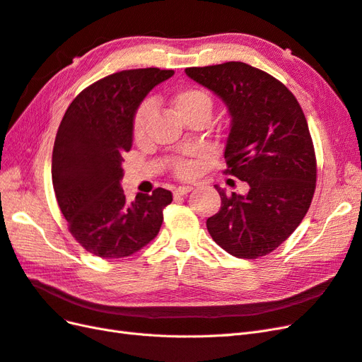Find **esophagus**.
Segmentation results:
<instances>
[{
    "label": "esophagus",
    "mask_w": 362,
    "mask_h": 362,
    "mask_svg": "<svg viewBox=\"0 0 362 362\" xmlns=\"http://www.w3.org/2000/svg\"><path fill=\"white\" fill-rule=\"evenodd\" d=\"M192 190H193L192 185H180V187H177V189L173 190V194L175 196H184V194L190 193Z\"/></svg>",
    "instance_id": "esophagus-1"
}]
</instances>
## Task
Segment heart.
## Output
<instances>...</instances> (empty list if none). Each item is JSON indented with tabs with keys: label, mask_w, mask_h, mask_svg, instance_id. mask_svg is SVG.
<instances>
[{
	"label": "heart",
	"mask_w": 362,
	"mask_h": 362,
	"mask_svg": "<svg viewBox=\"0 0 362 362\" xmlns=\"http://www.w3.org/2000/svg\"><path fill=\"white\" fill-rule=\"evenodd\" d=\"M172 108L175 110L185 124L192 119H205L206 122L210 120L213 113V98L204 89L199 87H182V89L175 90L169 100ZM151 116V105L144 104L139 107V110L133 119V134L134 137H140L146 128L148 119ZM196 170L194 164L190 161H180L175 166V172L178 177H190Z\"/></svg>",
	"instance_id": "1"
}]
</instances>
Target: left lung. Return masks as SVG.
Returning <instances> with one entry per match:
<instances>
[{"label": "left lung", "mask_w": 362, "mask_h": 362, "mask_svg": "<svg viewBox=\"0 0 362 362\" xmlns=\"http://www.w3.org/2000/svg\"><path fill=\"white\" fill-rule=\"evenodd\" d=\"M228 107L225 173L249 184L247 194H226L206 218L214 242L237 258L275 250L294 233L311 205L317 163L305 115L294 95L267 72L242 62L185 69Z\"/></svg>", "instance_id": "1"}]
</instances>
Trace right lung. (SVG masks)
Listing matches in <instances>:
<instances>
[{
	"instance_id": "right-lung-1",
	"label": "right lung",
	"mask_w": 362,
	"mask_h": 362,
	"mask_svg": "<svg viewBox=\"0 0 362 362\" xmlns=\"http://www.w3.org/2000/svg\"><path fill=\"white\" fill-rule=\"evenodd\" d=\"M173 71H120L90 84L64 113L52 149V185L69 233L104 259L136 254L156 238L172 193L156 189L128 202L120 180L140 103Z\"/></svg>"
}]
</instances>
